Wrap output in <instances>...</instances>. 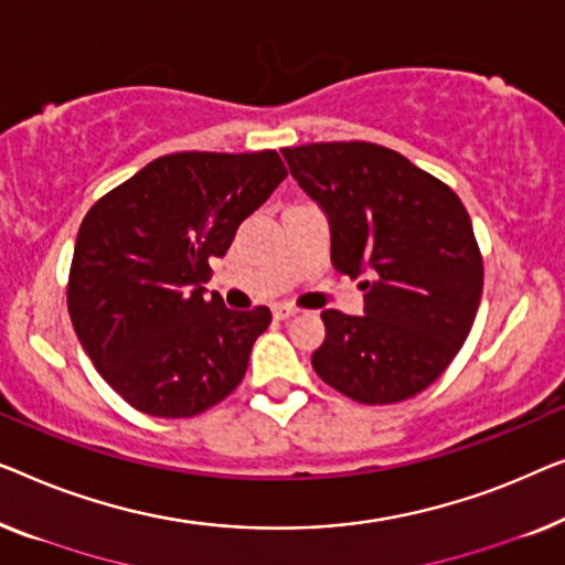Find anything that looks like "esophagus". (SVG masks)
I'll use <instances>...</instances> for the list:
<instances>
[{
  "instance_id": "obj_1",
  "label": "esophagus",
  "mask_w": 565,
  "mask_h": 565,
  "mask_svg": "<svg viewBox=\"0 0 565 565\" xmlns=\"http://www.w3.org/2000/svg\"><path fill=\"white\" fill-rule=\"evenodd\" d=\"M297 312H299V309H294L289 305H276L274 307V320H289V317H294Z\"/></svg>"
}]
</instances>
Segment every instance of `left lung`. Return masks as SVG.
Here are the masks:
<instances>
[{"mask_svg":"<svg viewBox=\"0 0 565 565\" xmlns=\"http://www.w3.org/2000/svg\"><path fill=\"white\" fill-rule=\"evenodd\" d=\"M330 222V258L361 284L363 315L324 309L312 365L361 404H394L433 384L471 332L483 264L452 189L373 142L281 150Z\"/></svg>","mask_w":565,"mask_h":565,"instance_id":"obj_1","label":"left lung"}]
</instances>
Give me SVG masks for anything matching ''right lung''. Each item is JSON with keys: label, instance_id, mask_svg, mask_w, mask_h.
Returning <instances> with one entry per match:
<instances>
[{"label": "right lung", "instance_id": "add662e5", "mask_svg": "<svg viewBox=\"0 0 565 565\" xmlns=\"http://www.w3.org/2000/svg\"><path fill=\"white\" fill-rule=\"evenodd\" d=\"M286 179L276 150L171 153L86 212L68 315L102 379L150 417H194L241 384L271 312L204 299L210 258Z\"/></svg>", "mask_w": 565, "mask_h": 565}]
</instances>
